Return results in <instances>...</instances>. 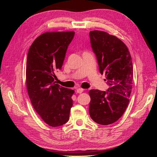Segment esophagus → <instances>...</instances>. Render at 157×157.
<instances>
[{
  "instance_id": "34e87169",
  "label": "esophagus",
  "mask_w": 157,
  "mask_h": 157,
  "mask_svg": "<svg viewBox=\"0 0 157 157\" xmlns=\"http://www.w3.org/2000/svg\"><path fill=\"white\" fill-rule=\"evenodd\" d=\"M83 91H84V89L82 88H78L77 90V92L78 94H81L82 92H83Z\"/></svg>"
}]
</instances>
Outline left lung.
Wrapping results in <instances>:
<instances>
[{
	"label": "left lung",
	"mask_w": 157,
	"mask_h": 157,
	"mask_svg": "<svg viewBox=\"0 0 157 157\" xmlns=\"http://www.w3.org/2000/svg\"><path fill=\"white\" fill-rule=\"evenodd\" d=\"M90 38L99 71L105 75L109 88L107 92L90 90L89 113L95 122L109 125L119 119L129 103L133 81L132 58L126 44L115 36L96 30L90 32Z\"/></svg>",
	"instance_id": "obj_1"
}]
</instances>
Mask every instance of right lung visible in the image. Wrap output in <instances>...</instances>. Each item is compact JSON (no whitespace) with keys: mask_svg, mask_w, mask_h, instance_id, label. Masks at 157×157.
I'll use <instances>...</instances> for the list:
<instances>
[{"mask_svg":"<svg viewBox=\"0 0 157 157\" xmlns=\"http://www.w3.org/2000/svg\"><path fill=\"white\" fill-rule=\"evenodd\" d=\"M74 31L46 32L30 46L26 65V85L31 102L45 123L52 127L65 124L73 106V90L56 84Z\"/></svg>","mask_w":157,"mask_h":157,"instance_id":"obj_1","label":"right lung"}]
</instances>
